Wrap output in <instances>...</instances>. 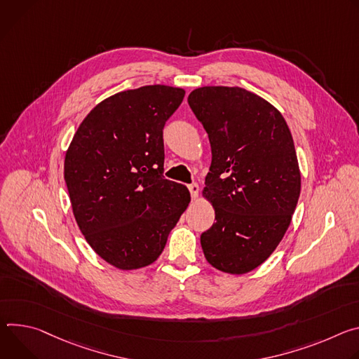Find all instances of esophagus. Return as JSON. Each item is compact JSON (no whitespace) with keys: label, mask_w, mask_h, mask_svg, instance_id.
<instances>
[{"label":"esophagus","mask_w":359,"mask_h":359,"mask_svg":"<svg viewBox=\"0 0 359 359\" xmlns=\"http://www.w3.org/2000/svg\"><path fill=\"white\" fill-rule=\"evenodd\" d=\"M188 189L191 192L192 200H195V198L198 196V192H200V187H198L196 184H191V185H188Z\"/></svg>","instance_id":"obj_1"}]
</instances>
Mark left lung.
<instances>
[{"label":"left lung","instance_id":"obj_1","mask_svg":"<svg viewBox=\"0 0 359 359\" xmlns=\"http://www.w3.org/2000/svg\"><path fill=\"white\" fill-rule=\"evenodd\" d=\"M188 104L212 152L203 195L215 222L203 232L207 261L233 275L259 266L284 238L301 192V172L284 116L240 87H201Z\"/></svg>","mask_w":359,"mask_h":359}]
</instances>
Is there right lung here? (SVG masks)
Segmentation results:
<instances>
[{
    "label": "right lung",
    "instance_id": "1",
    "mask_svg": "<svg viewBox=\"0 0 359 359\" xmlns=\"http://www.w3.org/2000/svg\"><path fill=\"white\" fill-rule=\"evenodd\" d=\"M184 95L159 84L111 95L90 111L67 149L64 178L75 221L115 268L156 261L191 201L185 185L163 175V130Z\"/></svg>",
    "mask_w": 359,
    "mask_h": 359
}]
</instances>
